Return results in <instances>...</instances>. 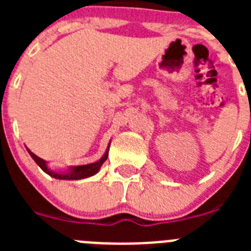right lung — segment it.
Wrapping results in <instances>:
<instances>
[{"instance_id":"obj_1","label":"right lung","mask_w":251,"mask_h":251,"mask_svg":"<svg viewBox=\"0 0 251 251\" xmlns=\"http://www.w3.org/2000/svg\"><path fill=\"white\" fill-rule=\"evenodd\" d=\"M109 147H110V142H109V145H108V147H106L105 153H104L103 157H101L99 161L94 162V163L83 165V166H70V167H68V170H65V171L51 170V168L49 167L48 161H45V159L37 157L36 154L31 152L28 148H27V152L30 153V156L32 157V159L36 162V165L39 166V167L41 168V170H43L45 174H48L49 176L54 177V178H56V179H69V181H73V179L88 178V177H92V176H94L95 174H98L99 170H100V167H101V165H103L104 162H105V159L108 158Z\"/></svg>"}]
</instances>
